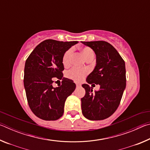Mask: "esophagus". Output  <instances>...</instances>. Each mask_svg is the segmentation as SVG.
I'll use <instances>...</instances> for the list:
<instances>
[{"mask_svg": "<svg viewBox=\"0 0 150 150\" xmlns=\"http://www.w3.org/2000/svg\"><path fill=\"white\" fill-rule=\"evenodd\" d=\"M76 86H77V87H81V84H79V83H77V84H76Z\"/></svg>", "mask_w": 150, "mask_h": 150, "instance_id": "obj_1", "label": "esophagus"}]
</instances>
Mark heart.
Instances as JSON below:
<instances>
[{
	"mask_svg": "<svg viewBox=\"0 0 150 150\" xmlns=\"http://www.w3.org/2000/svg\"><path fill=\"white\" fill-rule=\"evenodd\" d=\"M73 48H70L68 50L65 52V53L63 54V56L62 58V62L63 64L67 66L70 63V59L71 56L73 53ZM81 51L83 56L86 59L88 60L89 59H93L94 56H95V53L94 51L91 49V47L85 46L81 48ZM88 71L85 69H78V68H73L71 70H70L69 73H68V77H69L71 79L73 80L75 82H80L82 81L86 75H87Z\"/></svg>",
	"mask_w": 150,
	"mask_h": 150,
	"instance_id": "1",
	"label": "heart"
}]
</instances>
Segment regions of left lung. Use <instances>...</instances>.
<instances>
[{"label": "left lung", "instance_id": "obj_1", "mask_svg": "<svg viewBox=\"0 0 150 150\" xmlns=\"http://www.w3.org/2000/svg\"><path fill=\"white\" fill-rule=\"evenodd\" d=\"M96 54V66L88 75L87 82L100 85L92 93L88 84H83L85 95L81 98L82 113L91 120H101L112 115L120 105L126 88L125 62L112 45L105 41L81 42Z\"/></svg>", "mask_w": 150, "mask_h": 150}]
</instances>
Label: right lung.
I'll return each instance as SVG.
<instances>
[{"mask_svg":"<svg viewBox=\"0 0 150 150\" xmlns=\"http://www.w3.org/2000/svg\"><path fill=\"white\" fill-rule=\"evenodd\" d=\"M77 41L46 40L35 47L25 63L24 85L32 112L44 120H56L64 112L65 102L75 91L73 81L63 77V54ZM62 79V85L52 87V78Z\"/></svg>","mask_w":150,"mask_h":150,"instance_id":"obj_1","label":"right lung"}]
</instances>
